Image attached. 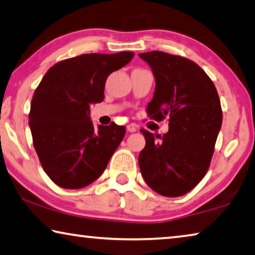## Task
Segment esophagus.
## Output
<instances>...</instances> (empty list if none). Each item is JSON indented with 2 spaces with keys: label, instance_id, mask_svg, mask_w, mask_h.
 I'll return each instance as SVG.
<instances>
[{
  "label": "esophagus",
  "instance_id": "1",
  "mask_svg": "<svg viewBox=\"0 0 255 255\" xmlns=\"http://www.w3.org/2000/svg\"><path fill=\"white\" fill-rule=\"evenodd\" d=\"M127 130L129 132H135V131H137V128H136V126H133V125H128Z\"/></svg>",
  "mask_w": 255,
  "mask_h": 255
}]
</instances>
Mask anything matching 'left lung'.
Masks as SVG:
<instances>
[{
  "label": "left lung",
  "instance_id": "obj_1",
  "mask_svg": "<svg viewBox=\"0 0 255 255\" xmlns=\"http://www.w3.org/2000/svg\"><path fill=\"white\" fill-rule=\"evenodd\" d=\"M152 68L154 97L150 119L170 117L163 136L141 129L146 145L138 157L148 187L165 197H179L206 175L223 122L221 101L213 81L192 60L163 51L139 54Z\"/></svg>",
  "mask_w": 255,
  "mask_h": 255
}]
</instances>
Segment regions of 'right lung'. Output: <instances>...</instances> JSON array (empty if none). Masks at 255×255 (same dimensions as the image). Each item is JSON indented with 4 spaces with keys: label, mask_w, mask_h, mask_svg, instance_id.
<instances>
[{
    "label": "right lung",
    "mask_w": 255,
    "mask_h": 255,
    "mask_svg": "<svg viewBox=\"0 0 255 255\" xmlns=\"http://www.w3.org/2000/svg\"><path fill=\"white\" fill-rule=\"evenodd\" d=\"M132 51L85 54L55 64L34 91L29 114L33 146L44 171L64 189H81L100 176L126 128L93 127L90 106L105 99L106 81L130 62Z\"/></svg>",
    "instance_id": "obj_1"
}]
</instances>
